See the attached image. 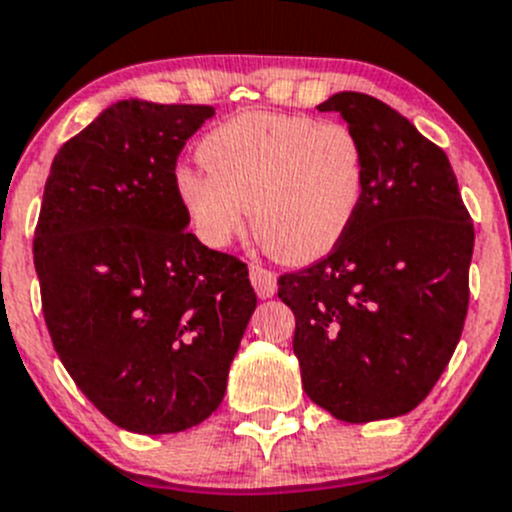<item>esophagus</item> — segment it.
<instances>
[{"label": "esophagus", "mask_w": 512, "mask_h": 512, "mask_svg": "<svg viewBox=\"0 0 512 512\" xmlns=\"http://www.w3.org/2000/svg\"><path fill=\"white\" fill-rule=\"evenodd\" d=\"M250 280H252V287H255V292L262 297V300H267V297H272L277 292V277L275 272L267 270V267L250 265Z\"/></svg>", "instance_id": "esophagus-1"}]
</instances>
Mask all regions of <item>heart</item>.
Returning a JSON list of instances; mask_svg holds the SVG:
<instances>
[{
  "label": "heart",
  "instance_id": "obj_1",
  "mask_svg": "<svg viewBox=\"0 0 512 512\" xmlns=\"http://www.w3.org/2000/svg\"><path fill=\"white\" fill-rule=\"evenodd\" d=\"M207 172L177 167L175 197L197 237L222 247L245 227L277 260L307 265L340 245L362 207L367 152L355 130L307 114L242 112L197 145Z\"/></svg>",
  "mask_w": 512,
  "mask_h": 512
}]
</instances>
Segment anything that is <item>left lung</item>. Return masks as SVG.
<instances>
[{"mask_svg": "<svg viewBox=\"0 0 512 512\" xmlns=\"http://www.w3.org/2000/svg\"><path fill=\"white\" fill-rule=\"evenodd\" d=\"M367 152V187L350 232L327 257L280 275L295 315L302 388L345 423L418 408L448 367L468 315L475 230L448 155L380 99L337 92Z\"/></svg>", "mask_w": 512, "mask_h": 512, "instance_id": "left-lung-1", "label": "left lung"}]
</instances>
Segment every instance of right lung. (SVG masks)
Here are the masks:
<instances>
[{"mask_svg": "<svg viewBox=\"0 0 512 512\" xmlns=\"http://www.w3.org/2000/svg\"><path fill=\"white\" fill-rule=\"evenodd\" d=\"M207 104L122 99L57 152L34 232L59 360L119 428L165 435L220 408L257 307L247 265L187 232L172 187Z\"/></svg>", "mask_w": 512, "mask_h": 512, "instance_id": "1", "label": "right lung"}]
</instances>
